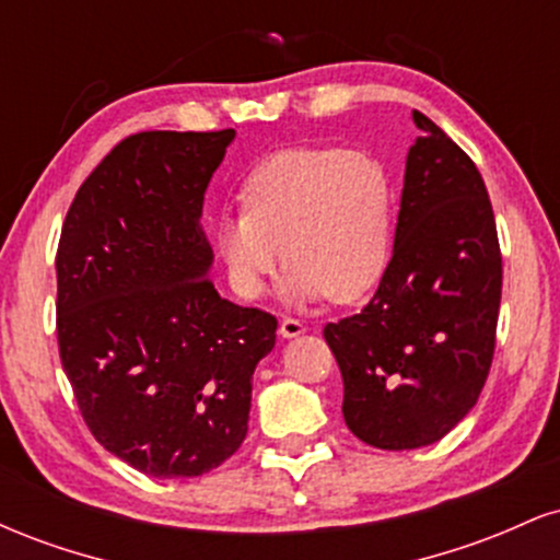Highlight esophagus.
I'll use <instances>...</instances> for the list:
<instances>
[{
	"label": "esophagus",
	"instance_id": "34e87169",
	"mask_svg": "<svg viewBox=\"0 0 560 560\" xmlns=\"http://www.w3.org/2000/svg\"><path fill=\"white\" fill-rule=\"evenodd\" d=\"M279 331L284 339H294L300 337V334H305V324H302L300 318H281Z\"/></svg>",
	"mask_w": 560,
	"mask_h": 560
}]
</instances>
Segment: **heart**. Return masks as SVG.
I'll return each mask as SVG.
<instances>
[{"label":"heart","instance_id":"b5f03b06","mask_svg":"<svg viewBox=\"0 0 560 560\" xmlns=\"http://www.w3.org/2000/svg\"><path fill=\"white\" fill-rule=\"evenodd\" d=\"M392 223L395 189L382 160L361 150H284L249 173L242 213L215 223V249L242 300H260L287 258L294 300L350 302L387 271Z\"/></svg>","mask_w":560,"mask_h":560}]
</instances>
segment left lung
Returning a JSON list of instances; mask_svg holds the SVG:
<instances>
[{
  "label": "left lung",
  "instance_id": "left-lung-1",
  "mask_svg": "<svg viewBox=\"0 0 560 560\" xmlns=\"http://www.w3.org/2000/svg\"><path fill=\"white\" fill-rule=\"evenodd\" d=\"M413 124L387 271L361 313L324 329L347 429L378 450L432 445L477 405L503 289L481 173L427 115Z\"/></svg>",
  "mask_w": 560,
  "mask_h": 560
}]
</instances>
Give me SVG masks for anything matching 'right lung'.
Masks as SVG:
<instances>
[{
  "mask_svg": "<svg viewBox=\"0 0 560 560\" xmlns=\"http://www.w3.org/2000/svg\"><path fill=\"white\" fill-rule=\"evenodd\" d=\"M236 131H141L81 184L57 247V345L89 432L137 471L189 479L247 436L276 318L208 279L205 189Z\"/></svg>",
  "mask_w": 560,
  "mask_h": 560,
  "instance_id": "obj_1",
  "label": "right lung"
}]
</instances>
